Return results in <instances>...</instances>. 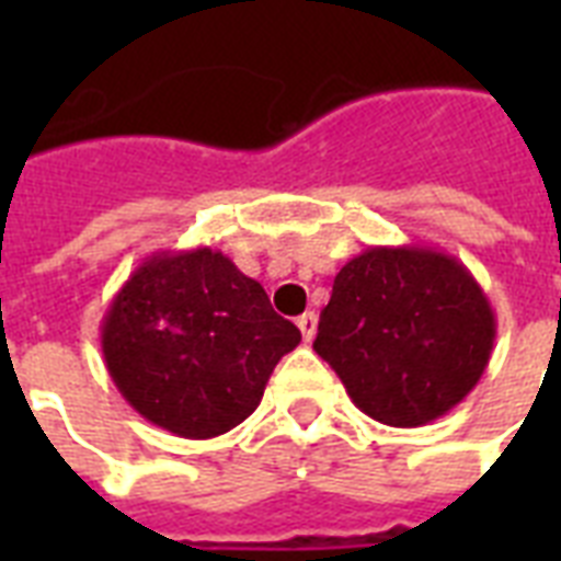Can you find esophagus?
Listing matches in <instances>:
<instances>
[{
    "mask_svg": "<svg viewBox=\"0 0 561 561\" xmlns=\"http://www.w3.org/2000/svg\"><path fill=\"white\" fill-rule=\"evenodd\" d=\"M297 325H299V332H302V337H306V343L314 341V334H317V314H314V311H306V314H299Z\"/></svg>",
    "mask_w": 561,
    "mask_h": 561,
    "instance_id": "1",
    "label": "esophagus"
}]
</instances>
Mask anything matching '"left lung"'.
<instances>
[{
	"mask_svg": "<svg viewBox=\"0 0 561 561\" xmlns=\"http://www.w3.org/2000/svg\"><path fill=\"white\" fill-rule=\"evenodd\" d=\"M495 311L460 259L434 247H367L334 276L314 352L355 408L419 427L457 408L486 373Z\"/></svg>",
	"mask_w": 561,
	"mask_h": 561,
	"instance_id": "8db88e82",
	"label": "left lung"
}]
</instances>
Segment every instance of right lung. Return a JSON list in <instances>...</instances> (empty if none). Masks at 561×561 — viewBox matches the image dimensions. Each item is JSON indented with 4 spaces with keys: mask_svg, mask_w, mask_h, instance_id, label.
<instances>
[{
    "mask_svg": "<svg viewBox=\"0 0 561 561\" xmlns=\"http://www.w3.org/2000/svg\"><path fill=\"white\" fill-rule=\"evenodd\" d=\"M299 341L262 285L211 247L148 255L101 320V352L118 392L183 439L241 425Z\"/></svg>",
    "mask_w": 561,
    "mask_h": 561,
    "instance_id": "1",
    "label": "right lung"
}]
</instances>
